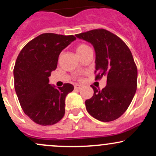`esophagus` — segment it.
I'll list each match as a JSON object with an SVG mask.
<instances>
[{"label":"esophagus","mask_w":156,"mask_h":156,"mask_svg":"<svg viewBox=\"0 0 156 156\" xmlns=\"http://www.w3.org/2000/svg\"><path fill=\"white\" fill-rule=\"evenodd\" d=\"M74 88L75 89H77V90H79V89L82 88V86L80 85V84H75Z\"/></svg>","instance_id":"obj_1"}]
</instances>
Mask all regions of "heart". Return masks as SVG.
Listing matches in <instances>:
<instances>
[{
	"mask_svg": "<svg viewBox=\"0 0 156 156\" xmlns=\"http://www.w3.org/2000/svg\"><path fill=\"white\" fill-rule=\"evenodd\" d=\"M89 49H91V48L88 45V44L82 43V44H78V47H77V48H76V51H77V53H78V55H80Z\"/></svg>",
	"mask_w": 156,
	"mask_h": 156,
	"instance_id": "obj_1",
	"label": "heart"
}]
</instances>
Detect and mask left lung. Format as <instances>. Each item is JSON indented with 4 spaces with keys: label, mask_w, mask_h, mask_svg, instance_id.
Instances as JSON below:
<instances>
[{
    "label": "left lung",
    "mask_w": 156,
    "mask_h": 156,
    "mask_svg": "<svg viewBox=\"0 0 156 156\" xmlns=\"http://www.w3.org/2000/svg\"><path fill=\"white\" fill-rule=\"evenodd\" d=\"M92 44L96 53L95 80L106 77L107 85L85 101L87 112L98 120L111 122L129 106L137 88V67L129 48L109 31L98 28L76 34Z\"/></svg>",
    "instance_id": "1"
}]
</instances>
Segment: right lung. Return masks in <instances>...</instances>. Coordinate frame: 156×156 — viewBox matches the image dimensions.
<instances>
[{
  "instance_id": "1",
  "label": "right lung",
  "mask_w": 156,
  "mask_h": 156,
  "mask_svg": "<svg viewBox=\"0 0 156 156\" xmlns=\"http://www.w3.org/2000/svg\"><path fill=\"white\" fill-rule=\"evenodd\" d=\"M76 39L73 35L44 33L28 42L20 52L15 67V89L23 112L40 125L59 122L65 113V98L74 89L70 83L54 88L49 84L58 55Z\"/></svg>"
}]
</instances>
